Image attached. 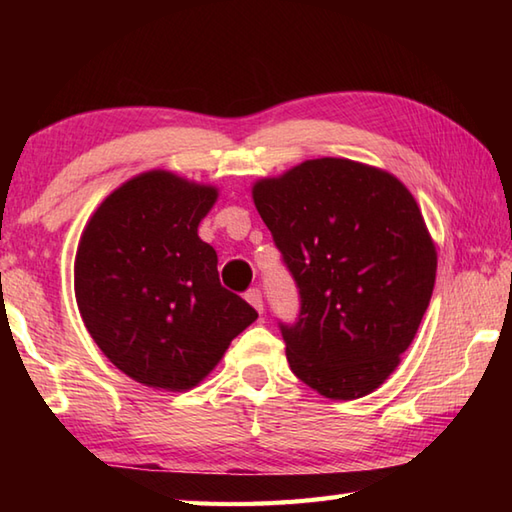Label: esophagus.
Instances as JSON below:
<instances>
[{
  "instance_id": "esophagus-1",
  "label": "esophagus",
  "mask_w": 512,
  "mask_h": 512,
  "mask_svg": "<svg viewBox=\"0 0 512 512\" xmlns=\"http://www.w3.org/2000/svg\"><path fill=\"white\" fill-rule=\"evenodd\" d=\"M246 301H248L250 306H253L259 314L264 312V299H262V292H259L257 288H250V290L246 292Z\"/></svg>"
}]
</instances>
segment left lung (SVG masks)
I'll return each mask as SVG.
<instances>
[{
  "mask_svg": "<svg viewBox=\"0 0 512 512\" xmlns=\"http://www.w3.org/2000/svg\"><path fill=\"white\" fill-rule=\"evenodd\" d=\"M253 202L299 286V321L281 325L290 369L323 398L372 394L411 345L436 284V244L416 198L385 169L314 158L257 180Z\"/></svg>",
  "mask_w": 512,
  "mask_h": 512,
  "instance_id": "8db88e82",
  "label": "left lung"
}]
</instances>
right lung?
<instances>
[{
	"label": "right lung",
	"instance_id": "add662e5",
	"mask_svg": "<svg viewBox=\"0 0 512 512\" xmlns=\"http://www.w3.org/2000/svg\"><path fill=\"white\" fill-rule=\"evenodd\" d=\"M217 187L165 169L129 178L96 206L74 257V297L94 343L136 383L189 391L257 319L222 288L198 235Z\"/></svg>",
	"mask_w": 512,
	"mask_h": 512
}]
</instances>
